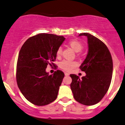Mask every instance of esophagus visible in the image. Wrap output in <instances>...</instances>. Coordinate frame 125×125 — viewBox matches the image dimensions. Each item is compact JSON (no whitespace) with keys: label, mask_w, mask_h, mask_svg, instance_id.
I'll list each match as a JSON object with an SVG mask.
<instances>
[{"label":"esophagus","mask_w":125,"mask_h":125,"mask_svg":"<svg viewBox=\"0 0 125 125\" xmlns=\"http://www.w3.org/2000/svg\"><path fill=\"white\" fill-rule=\"evenodd\" d=\"M64 74H65V76H69V73H68L67 72H65L64 73Z\"/></svg>","instance_id":"1"}]
</instances>
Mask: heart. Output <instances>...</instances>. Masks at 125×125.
Listing matches in <instances>:
<instances>
[{"instance_id": "1", "label": "heart", "mask_w": 125, "mask_h": 125, "mask_svg": "<svg viewBox=\"0 0 125 125\" xmlns=\"http://www.w3.org/2000/svg\"><path fill=\"white\" fill-rule=\"evenodd\" d=\"M68 44L69 46L74 51L78 52H80L83 48V44L80 41H77V40L74 39L71 40L68 42ZM62 49L61 47L59 48L56 51V56L58 58L62 56ZM77 66V63L76 61H66V60H63L61 62L59 63V67L63 70L66 71H71L72 69L74 68Z\"/></svg>"}]
</instances>
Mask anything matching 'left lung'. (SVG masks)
<instances>
[{"label": "left lung", "mask_w": 125, "mask_h": 125, "mask_svg": "<svg viewBox=\"0 0 125 125\" xmlns=\"http://www.w3.org/2000/svg\"><path fill=\"white\" fill-rule=\"evenodd\" d=\"M79 36L87 38L88 53L79 68L86 73L80 79L70 74L71 88L74 99L86 106L94 105L102 99L109 88L113 73V61L108 48L102 41L88 33Z\"/></svg>", "instance_id": "left-lung-1"}]
</instances>
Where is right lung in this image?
<instances>
[{"label":"right lung","instance_id":"right-lung-1","mask_svg":"<svg viewBox=\"0 0 125 125\" xmlns=\"http://www.w3.org/2000/svg\"><path fill=\"white\" fill-rule=\"evenodd\" d=\"M65 39L62 36L39 33L24 43L19 53L16 82L20 90L28 101L37 106L53 102L64 76L58 70L49 75L48 64L54 66L56 51Z\"/></svg>","mask_w":125,"mask_h":125}]
</instances>
